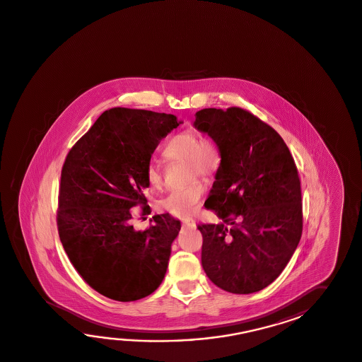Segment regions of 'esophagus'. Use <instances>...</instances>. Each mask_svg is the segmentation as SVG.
I'll return each mask as SVG.
<instances>
[{
    "mask_svg": "<svg viewBox=\"0 0 362 362\" xmlns=\"http://www.w3.org/2000/svg\"><path fill=\"white\" fill-rule=\"evenodd\" d=\"M183 224L188 228H196V221H193L192 218H183L182 219Z\"/></svg>",
    "mask_w": 362,
    "mask_h": 362,
    "instance_id": "esophagus-1",
    "label": "esophagus"
}]
</instances>
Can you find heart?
I'll return each mask as SVG.
<instances>
[{
    "label": "heart",
    "mask_w": 362,
    "mask_h": 362,
    "mask_svg": "<svg viewBox=\"0 0 362 362\" xmlns=\"http://www.w3.org/2000/svg\"><path fill=\"white\" fill-rule=\"evenodd\" d=\"M163 155L171 161H188L191 165V179L196 177H210L221 166V152L214 141L202 138L194 130L177 133L163 148ZM148 185L155 189L163 188L165 183L163 169L157 160H151L146 168ZM205 193L201 182H193L180 189H174L161 199L160 206L169 214L185 218L196 214L199 199Z\"/></svg>",
    "instance_id": "1"
}]
</instances>
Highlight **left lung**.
<instances>
[{
	"mask_svg": "<svg viewBox=\"0 0 362 362\" xmlns=\"http://www.w3.org/2000/svg\"><path fill=\"white\" fill-rule=\"evenodd\" d=\"M193 127L213 139L221 157L205 201L221 221L199 226L202 268L228 293H257L280 276L302 236L294 158L274 129L241 108L201 110Z\"/></svg>",
	"mask_w": 362,
	"mask_h": 362,
	"instance_id": "8db88e82",
	"label": "left lung"
}]
</instances>
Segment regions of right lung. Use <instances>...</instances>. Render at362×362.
I'll use <instances>...</instances> for the list:
<instances>
[{
  "mask_svg": "<svg viewBox=\"0 0 362 362\" xmlns=\"http://www.w3.org/2000/svg\"><path fill=\"white\" fill-rule=\"evenodd\" d=\"M180 124L173 115L112 108L74 144L63 165L60 241L82 279L113 300L141 299L165 279L180 221L166 213L155 215V224L141 232L132 226L130 209L147 204V163Z\"/></svg>",
  "mask_w": 362,
  "mask_h": 362,
  "instance_id": "right-lung-1",
  "label": "right lung"
}]
</instances>
